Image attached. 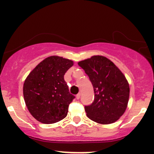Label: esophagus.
Instances as JSON below:
<instances>
[{
  "mask_svg": "<svg viewBox=\"0 0 154 154\" xmlns=\"http://www.w3.org/2000/svg\"><path fill=\"white\" fill-rule=\"evenodd\" d=\"M80 96H81L80 93H78V94L76 95V98H77V99H79V98H80Z\"/></svg>",
  "mask_w": 154,
  "mask_h": 154,
  "instance_id": "obj_1",
  "label": "esophagus"
}]
</instances>
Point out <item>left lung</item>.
<instances>
[{
  "instance_id": "1",
  "label": "left lung",
  "mask_w": 154,
  "mask_h": 154,
  "mask_svg": "<svg viewBox=\"0 0 154 154\" xmlns=\"http://www.w3.org/2000/svg\"><path fill=\"white\" fill-rule=\"evenodd\" d=\"M78 65L89 77L94 90V100L85 106L88 117L102 125L115 122L128 106L130 86L126 77L105 56H93Z\"/></svg>"
}]
</instances>
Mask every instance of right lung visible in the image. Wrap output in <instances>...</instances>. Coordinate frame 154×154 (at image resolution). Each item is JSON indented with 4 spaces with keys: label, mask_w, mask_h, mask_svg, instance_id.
Segmentation results:
<instances>
[{
    "label": "right lung",
    "mask_w": 154,
    "mask_h": 154,
    "mask_svg": "<svg viewBox=\"0 0 154 154\" xmlns=\"http://www.w3.org/2000/svg\"><path fill=\"white\" fill-rule=\"evenodd\" d=\"M73 61L58 56L42 61L27 76L23 86L24 101L32 116L44 124L64 119L75 98L70 94L63 76Z\"/></svg>",
    "instance_id": "obj_1"
}]
</instances>
